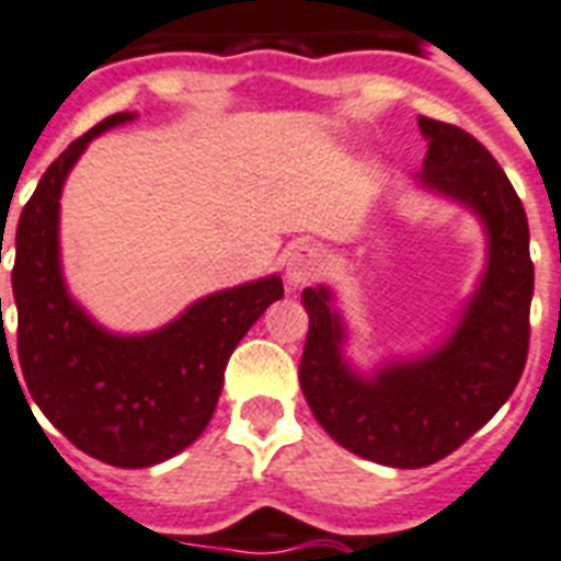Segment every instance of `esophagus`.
<instances>
[{"label":"esophagus","mask_w":561,"mask_h":561,"mask_svg":"<svg viewBox=\"0 0 561 561\" xmlns=\"http://www.w3.org/2000/svg\"><path fill=\"white\" fill-rule=\"evenodd\" d=\"M319 273H322V253L308 242L290 244L288 256H285V279L290 288L319 279Z\"/></svg>","instance_id":"obj_1"}]
</instances>
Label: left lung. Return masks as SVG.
<instances>
[{"label": "left lung", "instance_id": "8db88e82", "mask_svg": "<svg viewBox=\"0 0 561 561\" xmlns=\"http://www.w3.org/2000/svg\"><path fill=\"white\" fill-rule=\"evenodd\" d=\"M427 157L413 185L477 216L488 262L454 331L419 356L359 370L328 285L302 290L310 328L299 385L319 425L351 454L388 468H425L454 454L511 399L530 339L528 216L505 171L470 134L419 116Z\"/></svg>", "mask_w": 561, "mask_h": 561}]
</instances>
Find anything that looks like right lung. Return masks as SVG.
I'll list each match as a JSON object with an SVG mask.
<instances>
[{
  "label": "right lung",
  "instance_id": "right-lung-1",
  "mask_svg": "<svg viewBox=\"0 0 561 561\" xmlns=\"http://www.w3.org/2000/svg\"><path fill=\"white\" fill-rule=\"evenodd\" d=\"M134 119L130 111L113 113L45 171L19 216L11 273L19 365L31 399L79 450L116 468H150L199 439L230 353L285 294L279 273H271L202 296L148 333L107 331L70 296L59 251L65 179L96 136Z\"/></svg>",
  "mask_w": 561,
  "mask_h": 561
}]
</instances>
